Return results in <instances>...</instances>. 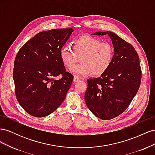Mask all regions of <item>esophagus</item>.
I'll list each match as a JSON object with an SVG mask.
<instances>
[{"label": "esophagus", "instance_id": "obj_1", "mask_svg": "<svg viewBox=\"0 0 155 155\" xmlns=\"http://www.w3.org/2000/svg\"><path fill=\"white\" fill-rule=\"evenodd\" d=\"M80 81V79H79L78 76H75L74 77V82H78V81Z\"/></svg>", "mask_w": 155, "mask_h": 155}]
</instances>
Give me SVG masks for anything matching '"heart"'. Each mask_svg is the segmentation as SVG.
<instances>
[{
    "mask_svg": "<svg viewBox=\"0 0 155 155\" xmlns=\"http://www.w3.org/2000/svg\"><path fill=\"white\" fill-rule=\"evenodd\" d=\"M81 56V63L73 67L77 56ZM60 58L63 64L78 76L93 74L101 76L109 68L114 58V48L108 43L90 35H83L73 42L72 49L67 45L61 48Z\"/></svg>",
    "mask_w": 155,
    "mask_h": 155,
    "instance_id": "obj_1",
    "label": "heart"
}]
</instances>
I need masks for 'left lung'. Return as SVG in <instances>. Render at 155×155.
Masks as SVG:
<instances>
[{
	"instance_id": "1",
	"label": "left lung",
	"mask_w": 155,
	"mask_h": 155,
	"mask_svg": "<svg viewBox=\"0 0 155 155\" xmlns=\"http://www.w3.org/2000/svg\"><path fill=\"white\" fill-rule=\"evenodd\" d=\"M92 35H108L114 46V58L109 68L100 78L88 79L85 103L93 114L110 120L127 109L138 91L142 71L138 55L133 46L111 31Z\"/></svg>"
}]
</instances>
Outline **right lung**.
Masks as SVG:
<instances>
[{
	"label": "right lung",
	"mask_w": 155,
	"mask_h": 155,
	"mask_svg": "<svg viewBox=\"0 0 155 155\" xmlns=\"http://www.w3.org/2000/svg\"><path fill=\"white\" fill-rule=\"evenodd\" d=\"M72 28L41 31L23 45L14 61L13 80L17 101L29 114L42 118L62 104L73 81L60 51ZM61 74L62 78H55Z\"/></svg>",
	"instance_id": "add662e5"
}]
</instances>
